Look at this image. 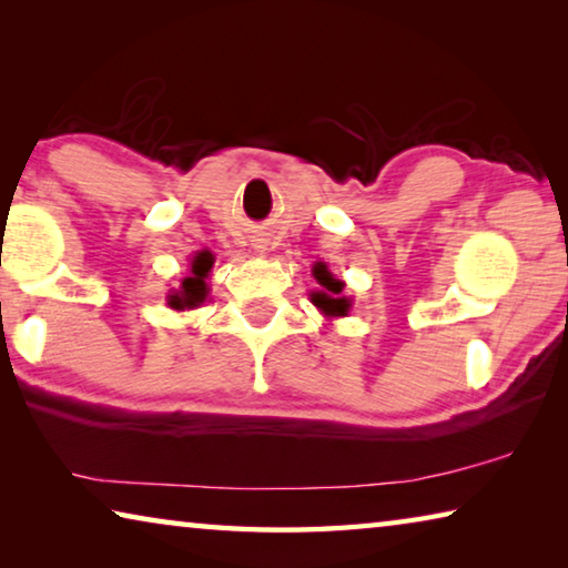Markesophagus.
<instances>
[{
  "mask_svg": "<svg viewBox=\"0 0 568 568\" xmlns=\"http://www.w3.org/2000/svg\"><path fill=\"white\" fill-rule=\"evenodd\" d=\"M255 247H257V253H261V255L265 253V245H255Z\"/></svg>",
  "mask_w": 568,
  "mask_h": 568,
  "instance_id": "34e87169",
  "label": "esophagus"
}]
</instances>
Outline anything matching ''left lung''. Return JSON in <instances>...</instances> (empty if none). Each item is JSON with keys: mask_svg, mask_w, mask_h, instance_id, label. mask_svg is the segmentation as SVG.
Here are the masks:
<instances>
[{"mask_svg": "<svg viewBox=\"0 0 568 568\" xmlns=\"http://www.w3.org/2000/svg\"><path fill=\"white\" fill-rule=\"evenodd\" d=\"M313 275H315V281L325 287V291L311 293L313 305L318 307V311H323V315H328V318H335V315H348L351 301L348 297H341L343 283L335 281V277L328 273V267H325L323 263L313 267Z\"/></svg>", "mask_w": 568, "mask_h": 568, "instance_id": "left-lung-1", "label": "left lung"}]
</instances>
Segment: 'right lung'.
<instances>
[{
    "label": "right lung",
    "instance_id": "right-lung-1",
    "mask_svg": "<svg viewBox=\"0 0 568 568\" xmlns=\"http://www.w3.org/2000/svg\"><path fill=\"white\" fill-rule=\"evenodd\" d=\"M215 257L210 250H200L190 263V275L180 283V291H172L168 295V305L172 311H192L200 303H205L207 297V275L213 271Z\"/></svg>",
    "mask_w": 568,
    "mask_h": 568
}]
</instances>
